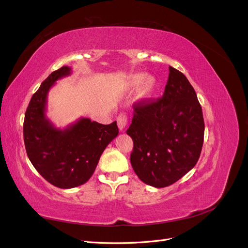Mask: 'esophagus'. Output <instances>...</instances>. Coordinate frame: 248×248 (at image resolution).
Returning <instances> with one entry per match:
<instances>
[{
  "label": "esophagus",
  "mask_w": 248,
  "mask_h": 248,
  "mask_svg": "<svg viewBox=\"0 0 248 248\" xmlns=\"http://www.w3.org/2000/svg\"><path fill=\"white\" fill-rule=\"evenodd\" d=\"M127 122H128V118H127V115L125 112H121V114L117 117V123L120 130H123L125 128Z\"/></svg>",
  "instance_id": "obj_1"
}]
</instances>
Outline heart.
I'll return each mask as SVG.
<instances>
[{
  "label": "heart",
  "instance_id": "1",
  "mask_svg": "<svg viewBox=\"0 0 248 248\" xmlns=\"http://www.w3.org/2000/svg\"><path fill=\"white\" fill-rule=\"evenodd\" d=\"M146 76L145 74H134L129 79V87L133 88V89H137L139 88L140 85L142 86L140 88V91H139V96L140 98L141 99H148L151 97L155 90H156V80L154 78H147L145 79Z\"/></svg>",
  "mask_w": 248,
  "mask_h": 248
}]
</instances>
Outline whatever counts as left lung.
I'll return each instance as SVG.
<instances>
[{"label":"left lung","mask_w":248,"mask_h":248,"mask_svg":"<svg viewBox=\"0 0 248 248\" xmlns=\"http://www.w3.org/2000/svg\"><path fill=\"white\" fill-rule=\"evenodd\" d=\"M169 69L161 98L134 103L126 131L133 140V170L157 188L177 182L196 166L204 142L205 123L196 91L182 72Z\"/></svg>","instance_id":"obj_1"}]
</instances>
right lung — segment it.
Segmentation results:
<instances>
[{
	"mask_svg": "<svg viewBox=\"0 0 248 248\" xmlns=\"http://www.w3.org/2000/svg\"><path fill=\"white\" fill-rule=\"evenodd\" d=\"M70 67L51 72L32 96L26 110L24 140L36 170L59 188H72L91 178L104 149L119 133L117 122L103 125L81 118L57 129L46 117V97L55 81L69 76Z\"/></svg>",
	"mask_w": 248,
	"mask_h": 248,
	"instance_id": "right-lung-1",
	"label": "right lung"
}]
</instances>
